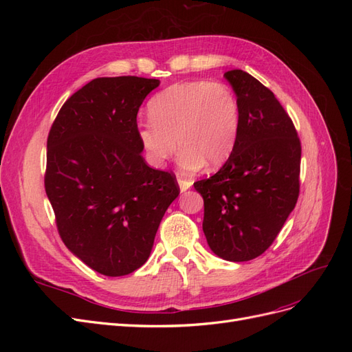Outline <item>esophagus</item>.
<instances>
[{"mask_svg":"<svg viewBox=\"0 0 352 352\" xmlns=\"http://www.w3.org/2000/svg\"><path fill=\"white\" fill-rule=\"evenodd\" d=\"M177 184H179L180 190H182V192H185V190H188L190 186H192V180H188V179L177 177Z\"/></svg>","mask_w":352,"mask_h":352,"instance_id":"34e87169","label":"esophagus"}]
</instances>
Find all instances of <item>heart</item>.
Here are the masks:
<instances>
[{
	"label": "heart",
	"instance_id": "heart-1",
	"mask_svg": "<svg viewBox=\"0 0 352 352\" xmlns=\"http://www.w3.org/2000/svg\"><path fill=\"white\" fill-rule=\"evenodd\" d=\"M151 120H138L135 132L145 162L162 168L177 157L184 173L228 162L238 142L241 107L235 91L223 82L189 80L158 92L148 104Z\"/></svg>",
	"mask_w": 352,
	"mask_h": 352
}]
</instances>
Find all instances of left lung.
I'll return each mask as SVG.
<instances>
[{
	"label": "left lung",
	"instance_id": "1",
	"mask_svg": "<svg viewBox=\"0 0 352 352\" xmlns=\"http://www.w3.org/2000/svg\"><path fill=\"white\" fill-rule=\"evenodd\" d=\"M225 78L241 107L238 142L219 172L194 184L204 199L202 230L228 261H250L267 250L300 195L301 142L274 94L243 70Z\"/></svg>",
	"mask_w": 352,
	"mask_h": 352
}]
</instances>
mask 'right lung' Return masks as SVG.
Returning a JSON list of instances; mask_svg holds the SVG:
<instances>
[{
	"label": "right lung",
	"instance_id": "1",
	"mask_svg": "<svg viewBox=\"0 0 352 352\" xmlns=\"http://www.w3.org/2000/svg\"><path fill=\"white\" fill-rule=\"evenodd\" d=\"M158 79L98 78L63 104L47 141L45 192L66 247L95 272L124 276L148 260L176 177L151 168L135 126Z\"/></svg>",
	"mask_w": 352,
	"mask_h": 352
}]
</instances>
